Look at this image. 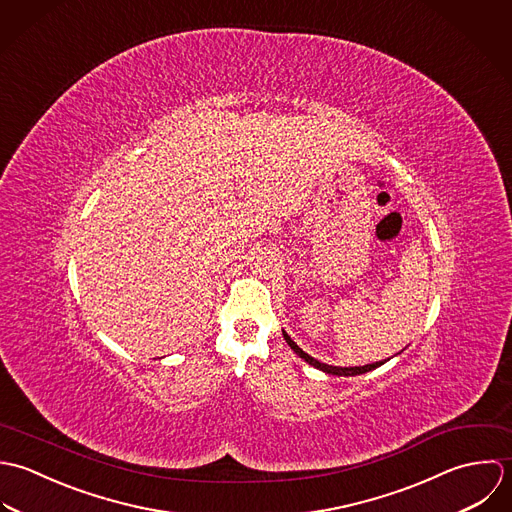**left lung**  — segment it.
I'll return each mask as SVG.
<instances>
[{"label": "left lung", "mask_w": 512, "mask_h": 512, "mask_svg": "<svg viewBox=\"0 0 512 512\" xmlns=\"http://www.w3.org/2000/svg\"><path fill=\"white\" fill-rule=\"evenodd\" d=\"M283 336H285V340H287V344L305 360L308 362L310 366H314V368H318V370H322V372H326V374H332V376H358V374H366V372H370V370H374V368H378V366H382L384 362H376V364H366V366H354V368H338V366H328V364H322V362H318V360H314L312 356H308L307 352H303L293 340H291V336L287 334V332H283Z\"/></svg>", "instance_id": "1"}]
</instances>
